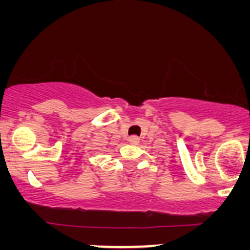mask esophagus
<instances>
[{
	"mask_svg": "<svg viewBox=\"0 0 250 250\" xmlns=\"http://www.w3.org/2000/svg\"><path fill=\"white\" fill-rule=\"evenodd\" d=\"M128 143H130V144H138V143H139V138H138L137 135H131V137L128 138Z\"/></svg>",
	"mask_w": 250,
	"mask_h": 250,
	"instance_id": "34e87169",
	"label": "esophagus"
}]
</instances>
